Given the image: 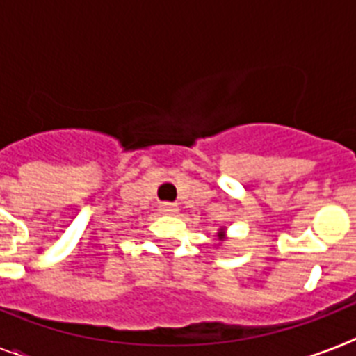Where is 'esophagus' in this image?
<instances>
[{"label":"esophagus","instance_id":"obj_1","mask_svg":"<svg viewBox=\"0 0 356 356\" xmlns=\"http://www.w3.org/2000/svg\"><path fill=\"white\" fill-rule=\"evenodd\" d=\"M161 211H163V213L165 214H172V213H176V211H178V207H176L175 204H163L160 207Z\"/></svg>","mask_w":356,"mask_h":356}]
</instances>
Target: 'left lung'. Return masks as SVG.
Wrapping results in <instances>:
<instances>
[{
  "instance_id": "1",
  "label": "left lung",
  "mask_w": 356,
  "mask_h": 356,
  "mask_svg": "<svg viewBox=\"0 0 356 356\" xmlns=\"http://www.w3.org/2000/svg\"><path fill=\"white\" fill-rule=\"evenodd\" d=\"M218 240H220V242H225V240H227V234H225V227L218 229Z\"/></svg>"
}]
</instances>
